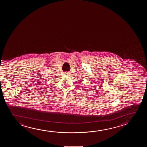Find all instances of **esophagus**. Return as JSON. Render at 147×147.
I'll list each match as a JSON object with an SVG mask.
<instances>
[{"mask_svg":"<svg viewBox=\"0 0 147 147\" xmlns=\"http://www.w3.org/2000/svg\"><path fill=\"white\" fill-rule=\"evenodd\" d=\"M66 74H69V72H66Z\"/></svg>","mask_w":147,"mask_h":147,"instance_id":"esophagus-1","label":"esophagus"}]
</instances>
